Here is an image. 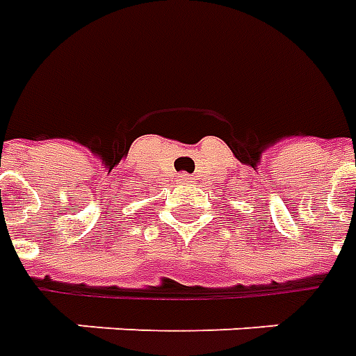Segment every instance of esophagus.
Wrapping results in <instances>:
<instances>
[{
	"instance_id": "esophagus-1",
	"label": "esophagus",
	"mask_w": 356,
	"mask_h": 356,
	"mask_svg": "<svg viewBox=\"0 0 356 356\" xmlns=\"http://www.w3.org/2000/svg\"><path fill=\"white\" fill-rule=\"evenodd\" d=\"M181 181H183V183H193V179L188 177V175H181Z\"/></svg>"
}]
</instances>
